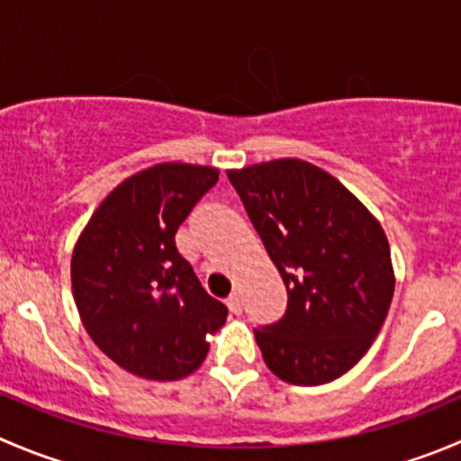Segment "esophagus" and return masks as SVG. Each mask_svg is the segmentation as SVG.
Returning a JSON list of instances; mask_svg holds the SVG:
<instances>
[{"mask_svg":"<svg viewBox=\"0 0 461 461\" xmlns=\"http://www.w3.org/2000/svg\"><path fill=\"white\" fill-rule=\"evenodd\" d=\"M240 293L239 290H231V294L227 297V306H230L231 312H240Z\"/></svg>","mask_w":461,"mask_h":461,"instance_id":"obj_1","label":"esophagus"}]
</instances>
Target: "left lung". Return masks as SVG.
I'll use <instances>...</instances> for the list:
<instances>
[{
	"instance_id": "1",
	"label": "left lung",
	"mask_w": 461,
	"mask_h": 461,
	"mask_svg": "<svg viewBox=\"0 0 461 461\" xmlns=\"http://www.w3.org/2000/svg\"><path fill=\"white\" fill-rule=\"evenodd\" d=\"M288 290V311L254 330L267 369L324 385L372 347L394 297L378 218L324 168L294 158L227 171Z\"/></svg>"
}]
</instances>
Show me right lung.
<instances>
[{
  "label": "right lung",
  "instance_id": "obj_1",
  "mask_svg": "<svg viewBox=\"0 0 461 461\" xmlns=\"http://www.w3.org/2000/svg\"><path fill=\"white\" fill-rule=\"evenodd\" d=\"M218 168L162 162L126 177L80 231L71 293L98 349L132 376L180 381L204 363L227 306L204 293L176 231Z\"/></svg>",
  "mask_w": 461,
  "mask_h": 461
}]
</instances>
